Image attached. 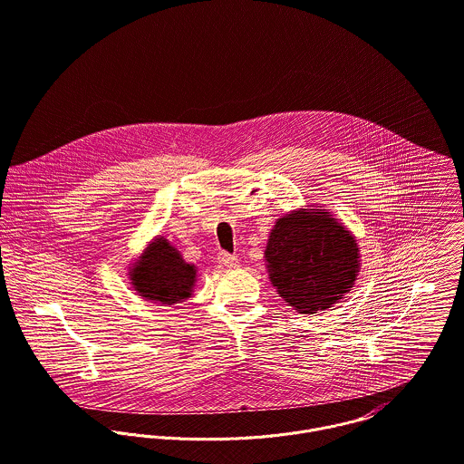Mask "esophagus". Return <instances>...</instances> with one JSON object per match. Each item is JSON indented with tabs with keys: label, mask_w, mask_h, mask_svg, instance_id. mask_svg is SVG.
I'll list each match as a JSON object with an SVG mask.
<instances>
[{
	"label": "esophagus",
	"mask_w": 464,
	"mask_h": 464,
	"mask_svg": "<svg viewBox=\"0 0 464 464\" xmlns=\"http://www.w3.org/2000/svg\"><path fill=\"white\" fill-rule=\"evenodd\" d=\"M218 261H219V265H223V266H227V268H236L237 266V256H230V254H227V252H221L219 256H218Z\"/></svg>",
	"instance_id": "34e87169"
}]
</instances>
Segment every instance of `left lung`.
Returning <instances> with one entry per match:
<instances>
[{
	"label": "left lung",
	"instance_id": "obj_1",
	"mask_svg": "<svg viewBox=\"0 0 464 464\" xmlns=\"http://www.w3.org/2000/svg\"><path fill=\"white\" fill-rule=\"evenodd\" d=\"M265 263L279 297L297 313L313 314L351 292L360 272V248L329 210L297 208L276 221Z\"/></svg>",
	"mask_w": 464,
	"mask_h": 464
}]
</instances>
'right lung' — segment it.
Listing matches in <instances>:
<instances>
[{
    "instance_id": "obj_1",
    "label": "right lung",
    "mask_w": 464,
    "mask_h": 464,
    "mask_svg": "<svg viewBox=\"0 0 464 464\" xmlns=\"http://www.w3.org/2000/svg\"><path fill=\"white\" fill-rule=\"evenodd\" d=\"M130 285L146 301L179 304L187 301L198 281V268L187 263L176 246L156 236L144 252L130 265Z\"/></svg>"
}]
</instances>
